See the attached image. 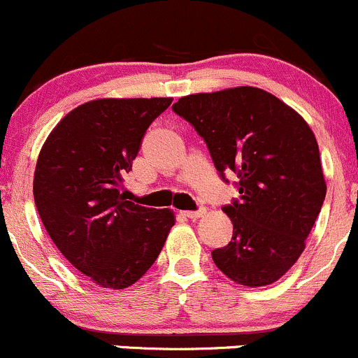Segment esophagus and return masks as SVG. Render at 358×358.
<instances>
[{"label": "esophagus", "mask_w": 358, "mask_h": 358, "mask_svg": "<svg viewBox=\"0 0 358 358\" xmlns=\"http://www.w3.org/2000/svg\"><path fill=\"white\" fill-rule=\"evenodd\" d=\"M183 217H188V219H200V217L205 215V210H195V212H182Z\"/></svg>", "instance_id": "esophagus-1"}]
</instances>
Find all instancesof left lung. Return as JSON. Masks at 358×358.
<instances>
[{"label":"left lung","instance_id":"8db88e82","mask_svg":"<svg viewBox=\"0 0 358 358\" xmlns=\"http://www.w3.org/2000/svg\"><path fill=\"white\" fill-rule=\"evenodd\" d=\"M207 143L222 178L239 176L241 200L224 207L232 241L212 250L237 285L276 282L305 250L327 195L316 138L293 108L257 87L190 94L173 104Z\"/></svg>","mask_w":358,"mask_h":358}]
</instances>
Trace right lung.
<instances>
[{
    "label": "right lung",
    "instance_id": "right-lung-1",
    "mask_svg": "<svg viewBox=\"0 0 358 358\" xmlns=\"http://www.w3.org/2000/svg\"><path fill=\"white\" fill-rule=\"evenodd\" d=\"M171 97L96 99L52 129L36 159L34 196L53 244L101 287L134 285L165 245L175 213L121 195L151 122Z\"/></svg>",
    "mask_w": 358,
    "mask_h": 358
}]
</instances>
